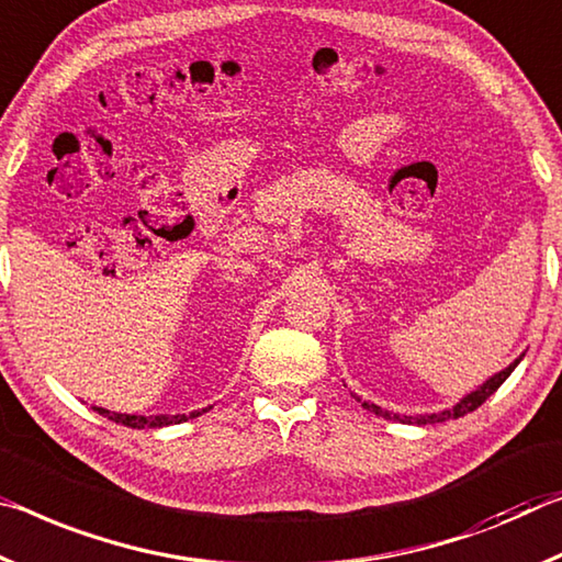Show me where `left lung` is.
Instances as JSON below:
<instances>
[{
    "label": "left lung",
    "instance_id": "1",
    "mask_svg": "<svg viewBox=\"0 0 562 562\" xmlns=\"http://www.w3.org/2000/svg\"><path fill=\"white\" fill-rule=\"evenodd\" d=\"M520 361H522V356H520V358H515V361H513L508 368H503L501 373L491 375V379L485 381L483 385H477L475 391H471V393L465 395V398L458 401L453 408L440 411V413H426V416H401V413L383 411L381 406H375V403H368V401H363V398H358V395H356V401H361V406H363L366 411H371V413H375V416L389 418V420L416 423V426H428V423H443V420H450V418H461V416H465V413H471V411H475L477 406H483V403L488 401L491 395L501 389V385L505 383V379H508V375L515 371V366H518Z\"/></svg>",
    "mask_w": 562,
    "mask_h": 562
}]
</instances>
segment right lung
Wrapping results in <instances>:
<instances>
[{"label": "right lung", "instance_id": "1", "mask_svg": "<svg viewBox=\"0 0 562 562\" xmlns=\"http://www.w3.org/2000/svg\"><path fill=\"white\" fill-rule=\"evenodd\" d=\"M94 411L99 413V416H104L114 423H122V426H126V428H164V426H171V423L196 418V416H201V413H206L209 408L194 411V413H189V416H181V413L179 416H128V413H114V411L97 408V406H94Z\"/></svg>", "mask_w": 562, "mask_h": 562}]
</instances>
